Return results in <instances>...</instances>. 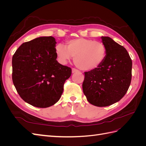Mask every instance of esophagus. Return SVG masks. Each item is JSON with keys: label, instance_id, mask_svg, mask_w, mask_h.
<instances>
[{"label": "esophagus", "instance_id": "esophagus-1", "mask_svg": "<svg viewBox=\"0 0 146 146\" xmlns=\"http://www.w3.org/2000/svg\"><path fill=\"white\" fill-rule=\"evenodd\" d=\"M72 73H76V72H79V70L76 68H72Z\"/></svg>", "mask_w": 146, "mask_h": 146}]
</instances>
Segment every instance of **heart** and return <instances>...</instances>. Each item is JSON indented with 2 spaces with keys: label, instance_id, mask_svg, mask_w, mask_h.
<instances>
[{
  "label": "heart",
  "instance_id": "1",
  "mask_svg": "<svg viewBox=\"0 0 146 146\" xmlns=\"http://www.w3.org/2000/svg\"><path fill=\"white\" fill-rule=\"evenodd\" d=\"M55 53L61 63L66 64L74 56V63L79 68L90 70L102 64L107 55V48L101 41L79 38L68 41L66 46L62 44H57Z\"/></svg>",
  "mask_w": 146,
  "mask_h": 146
}]
</instances>
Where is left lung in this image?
Here are the masks:
<instances>
[{
	"label": "left lung",
	"instance_id": "left-lung-1",
	"mask_svg": "<svg viewBox=\"0 0 146 146\" xmlns=\"http://www.w3.org/2000/svg\"><path fill=\"white\" fill-rule=\"evenodd\" d=\"M107 48V56L99 67L85 72L83 93L89 102L107 107L120 100L129 90L132 61L129 53L108 36H102Z\"/></svg>",
	"mask_w": 146,
	"mask_h": 146
}]
</instances>
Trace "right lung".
<instances>
[{
  "mask_svg": "<svg viewBox=\"0 0 146 146\" xmlns=\"http://www.w3.org/2000/svg\"><path fill=\"white\" fill-rule=\"evenodd\" d=\"M55 39L42 36L23 43L12 58V79L25 102L47 108L60 99L70 68L56 61Z\"/></svg>",
  "mask_w": 146,
  "mask_h": 146,
  "instance_id": "right-lung-1",
  "label": "right lung"
}]
</instances>
